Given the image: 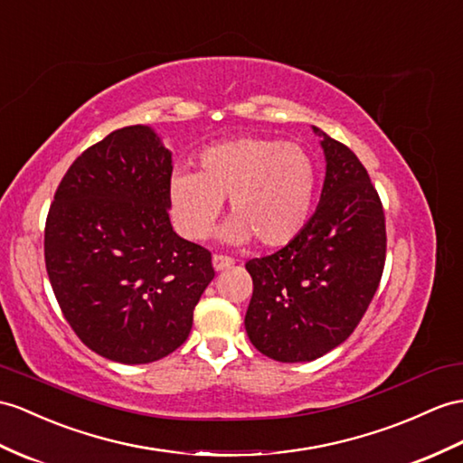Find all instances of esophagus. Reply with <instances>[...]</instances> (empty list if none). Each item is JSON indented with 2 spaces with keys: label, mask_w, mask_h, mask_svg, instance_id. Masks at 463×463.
I'll list each match as a JSON object with an SVG mask.
<instances>
[{
  "label": "esophagus",
  "mask_w": 463,
  "mask_h": 463,
  "mask_svg": "<svg viewBox=\"0 0 463 463\" xmlns=\"http://www.w3.org/2000/svg\"><path fill=\"white\" fill-rule=\"evenodd\" d=\"M233 259L232 257H225V255H213L212 257V265H213V269L216 270H225V269H230V267H233Z\"/></svg>",
  "instance_id": "esophagus-1"
}]
</instances>
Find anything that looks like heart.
I'll list each match as a JSON object with an SVG mask.
<instances>
[{"label": "heart", "instance_id": "obj_1", "mask_svg": "<svg viewBox=\"0 0 463 463\" xmlns=\"http://www.w3.org/2000/svg\"><path fill=\"white\" fill-rule=\"evenodd\" d=\"M318 193V166L298 143L238 137L206 146L198 173L176 168L168 180V208L176 230L200 241L230 198L232 220L220 235L243 245L255 238L283 247L307 228Z\"/></svg>", "mask_w": 463, "mask_h": 463}]
</instances>
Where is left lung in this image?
I'll return each instance as SVG.
<instances>
[{"label":"left lung","mask_w":463,"mask_h":463,"mask_svg":"<svg viewBox=\"0 0 463 463\" xmlns=\"http://www.w3.org/2000/svg\"><path fill=\"white\" fill-rule=\"evenodd\" d=\"M326 156L320 204L295 240L245 263L253 297L245 332L263 355L312 362L345 342L385 267V213L354 151L318 128Z\"/></svg>","instance_id":"8db88e82"}]
</instances>
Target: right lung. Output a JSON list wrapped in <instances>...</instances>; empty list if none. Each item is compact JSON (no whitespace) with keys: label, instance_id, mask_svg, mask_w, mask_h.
<instances>
[{"label":"right lung","instance_id":"add662e5","mask_svg":"<svg viewBox=\"0 0 463 463\" xmlns=\"http://www.w3.org/2000/svg\"><path fill=\"white\" fill-rule=\"evenodd\" d=\"M173 153L149 126L86 149L56 188L44 263L76 335L101 357L151 364L186 342L212 255L168 218Z\"/></svg>","mask_w":463,"mask_h":463}]
</instances>
